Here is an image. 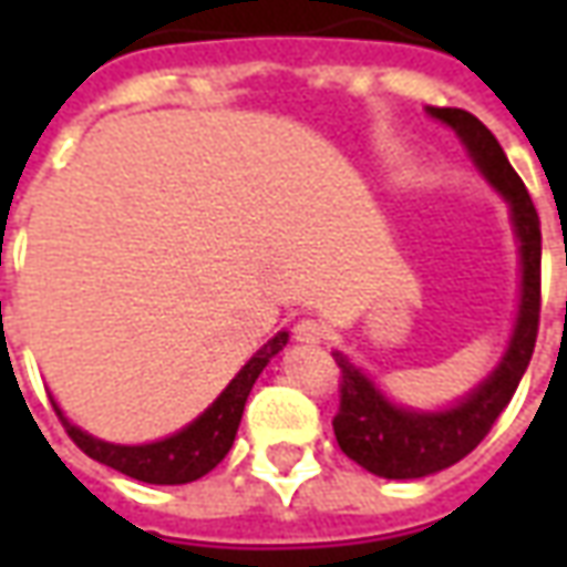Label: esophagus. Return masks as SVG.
Instances as JSON below:
<instances>
[{
    "label": "esophagus",
    "mask_w": 567,
    "mask_h": 567,
    "mask_svg": "<svg viewBox=\"0 0 567 567\" xmlns=\"http://www.w3.org/2000/svg\"><path fill=\"white\" fill-rule=\"evenodd\" d=\"M297 343H321L324 340V324L316 319H300L295 324Z\"/></svg>",
    "instance_id": "34e87169"
}]
</instances>
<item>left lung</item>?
I'll list each match as a JSON object with an SVG mask.
<instances>
[{
    "mask_svg": "<svg viewBox=\"0 0 567 567\" xmlns=\"http://www.w3.org/2000/svg\"><path fill=\"white\" fill-rule=\"evenodd\" d=\"M427 112L462 136L480 173L511 203L523 258V300L511 349L498 370L474 394H467L462 404L443 413H413L389 404L349 358L333 352V364L340 368V410L333 416L337 443L352 462L385 480L437 474L443 467L462 462L467 452H474L480 440L498 422L504 406L511 404L513 392L532 361L540 324V221L523 178L516 175L492 130L471 112L437 105H431Z\"/></svg>",
    "mask_w": 567,
    "mask_h": 567,
    "instance_id": "8db88e82",
    "label": "left lung"
}]
</instances>
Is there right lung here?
I'll return each instance as SVG.
<instances>
[{"label":"right lung","mask_w":567,"mask_h":567,"mask_svg":"<svg viewBox=\"0 0 567 567\" xmlns=\"http://www.w3.org/2000/svg\"><path fill=\"white\" fill-rule=\"evenodd\" d=\"M288 343V333H276L270 343L260 349L258 355L248 361L246 368L239 370L234 382L218 394V401L194 419L185 431H178L173 437L157 440V443H145V446H115V443H103V440L84 434L81 427L69 425L63 413L56 410V416L66 427L72 443L79 446L84 455H91L96 462L115 467L121 474L142 480V483H154V486H182V483H194L199 476H206L230 452L236 437V427L246 410L248 392L260 377V370L267 368L272 355L282 352Z\"/></svg>","instance_id":"right-lung-1"}]
</instances>
